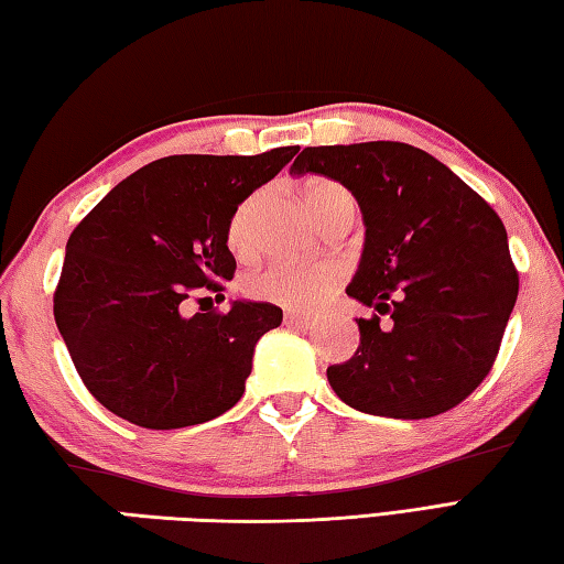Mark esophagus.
I'll list each match as a JSON object with an SVG mask.
<instances>
[{
    "instance_id": "1",
    "label": "esophagus",
    "mask_w": 564,
    "mask_h": 564,
    "mask_svg": "<svg viewBox=\"0 0 564 564\" xmlns=\"http://www.w3.org/2000/svg\"><path fill=\"white\" fill-rule=\"evenodd\" d=\"M284 324L292 326V328H310L312 318L300 316V314H284Z\"/></svg>"
}]
</instances>
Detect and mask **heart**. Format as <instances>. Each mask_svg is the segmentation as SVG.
Listing matches in <instances>:
<instances>
[{
  "instance_id": "heart-1",
  "label": "heart",
  "mask_w": 564,
  "mask_h": 564,
  "mask_svg": "<svg viewBox=\"0 0 564 564\" xmlns=\"http://www.w3.org/2000/svg\"><path fill=\"white\" fill-rule=\"evenodd\" d=\"M262 194L248 196L232 210L228 223V246L232 252H246L252 238V223L258 214ZM306 206L312 208L316 220L326 226L338 216H356V198L350 191L326 176H314L304 184ZM341 282V268L332 262H272L268 268L252 272L246 280V290L254 300L284 306L292 312H316Z\"/></svg>"
}]
</instances>
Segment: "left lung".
I'll return each mask as SVG.
<instances>
[{
  "label": "left lung",
  "mask_w": 564,
  "mask_h": 564,
  "mask_svg": "<svg viewBox=\"0 0 564 564\" xmlns=\"http://www.w3.org/2000/svg\"><path fill=\"white\" fill-rule=\"evenodd\" d=\"M292 176L322 174L356 196L366 242L346 294L360 346L326 376L346 405L422 420L481 386L518 296L503 220L449 166L402 142L306 147Z\"/></svg>",
  "instance_id": "obj_1"
}]
</instances>
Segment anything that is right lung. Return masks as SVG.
<instances>
[{"label": "right lung", "mask_w": 564, "mask_h": 564, "mask_svg": "<svg viewBox=\"0 0 564 564\" xmlns=\"http://www.w3.org/2000/svg\"><path fill=\"white\" fill-rule=\"evenodd\" d=\"M296 152L156 159L70 232L53 316L102 408L147 430H178L242 398L254 344L282 324V310L232 302L228 312L186 314V302L198 292L226 300V280L236 274L232 210Z\"/></svg>", "instance_id": "add662e5"}]
</instances>
